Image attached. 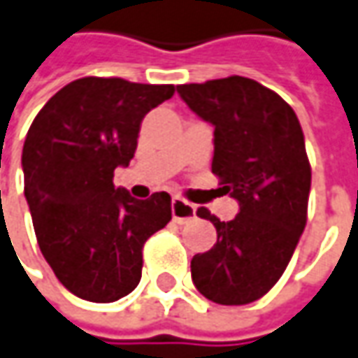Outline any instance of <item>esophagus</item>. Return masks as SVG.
Returning <instances> with one entry per match:
<instances>
[{"label": "esophagus", "instance_id": "obj_1", "mask_svg": "<svg viewBox=\"0 0 358 358\" xmlns=\"http://www.w3.org/2000/svg\"><path fill=\"white\" fill-rule=\"evenodd\" d=\"M171 213L177 223H183V221H189V219L195 217V207L191 203H187L185 199H181V197H173Z\"/></svg>", "mask_w": 358, "mask_h": 358}]
</instances>
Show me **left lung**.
<instances>
[{
	"label": "left lung",
	"instance_id": "left-lung-1",
	"mask_svg": "<svg viewBox=\"0 0 358 358\" xmlns=\"http://www.w3.org/2000/svg\"><path fill=\"white\" fill-rule=\"evenodd\" d=\"M177 93L215 127L211 171L239 201L227 223L197 209L217 243L193 257L191 277L213 303H253L281 279L307 225L310 165L301 123L281 95L247 77L177 85Z\"/></svg>",
	"mask_w": 358,
	"mask_h": 358
}]
</instances>
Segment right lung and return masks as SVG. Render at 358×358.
Segmentation results:
<instances>
[{"mask_svg":"<svg viewBox=\"0 0 358 358\" xmlns=\"http://www.w3.org/2000/svg\"><path fill=\"white\" fill-rule=\"evenodd\" d=\"M173 85L83 77L59 90L27 131L21 167L39 249L67 291L113 303L141 281L143 245L171 221V197L113 185L137 149L141 121Z\"/></svg>","mask_w":358,"mask_h":358,"instance_id":"add662e5","label":"right lung"}]
</instances>
